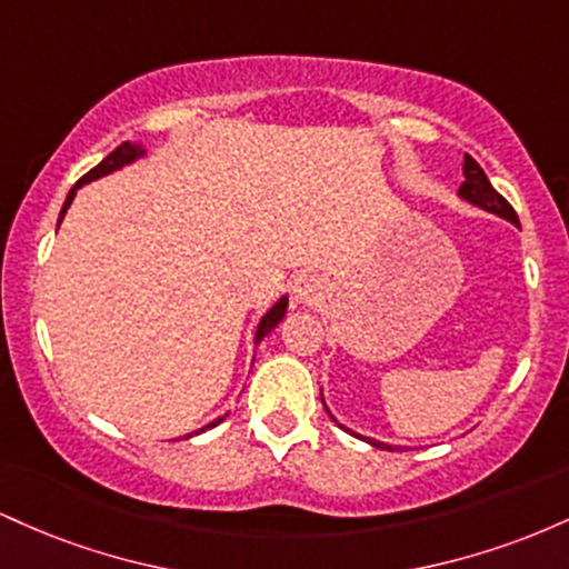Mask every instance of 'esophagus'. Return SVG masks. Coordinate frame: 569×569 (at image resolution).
<instances>
[{
	"instance_id": "34e87169",
	"label": "esophagus",
	"mask_w": 569,
	"mask_h": 569,
	"mask_svg": "<svg viewBox=\"0 0 569 569\" xmlns=\"http://www.w3.org/2000/svg\"><path fill=\"white\" fill-rule=\"evenodd\" d=\"M326 297V283L318 276H299L293 280V299L302 305H318Z\"/></svg>"
}]
</instances>
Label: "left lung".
I'll return each instance as SVG.
<instances>
[{
    "label": "left lung",
    "mask_w": 569,
    "mask_h": 569,
    "mask_svg": "<svg viewBox=\"0 0 569 569\" xmlns=\"http://www.w3.org/2000/svg\"><path fill=\"white\" fill-rule=\"evenodd\" d=\"M462 176H466V181H462L460 189H457V194H460L462 200L473 202V206H479V208H485V211L495 213V217L508 219L511 224H519V217H516L511 202H508L498 192V189L489 184L487 173L481 171V166L471 158V154H466V162H462ZM321 401H323V398H321ZM323 407H326V403H323ZM331 420H335V417H331ZM339 428H345V426H339ZM345 430H348V428H345ZM358 439H361V436H358ZM363 441H369L371 447H377V449H390V452H393V449H401V447H393V443H382V441L367 439V436H363Z\"/></svg>",
    "instance_id": "obj_1"
}]
</instances>
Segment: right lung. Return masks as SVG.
<instances>
[{"instance_id": "1", "label": "right lung", "mask_w": 569, "mask_h": 569, "mask_svg": "<svg viewBox=\"0 0 569 569\" xmlns=\"http://www.w3.org/2000/svg\"><path fill=\"white\" fill-rule=\"evenodd\" d=\"M139 158H143V149L139 147V143H130V141H122L120 147L114 149L112 154H107V158H103L101 162H98V166L93 168V171H88L82 176L80 181H77L74 187H71V192L67 194V202H63V208H61V217H58V224H61L63 221V213H67V208L71 206V200H74V194H77V189H80L82 184H88V181H96V179H101V176H107V173H112V171H120L122 166H130V162L133 160H139ZM286 307H289V297H280L276 305L270 307V310L264 312V318L262 321H259V326H257V337H253V342H262V339L270 335L272 329H276V326L283 321V316H286ZM227 417V415H224ZM224 417H217V420L213 422H208L206 428H200V430H194V433H202V430H208V428H217L219 422H224ZM192 436V433H189ZM187 436V439H189Z\"/></svg>"}]
</instances>
